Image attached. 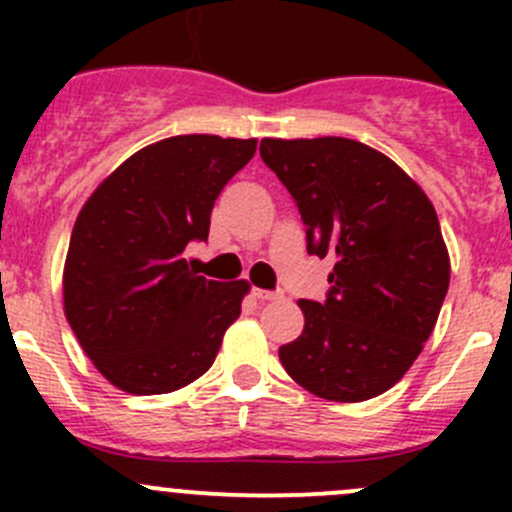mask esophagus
<instances>
[{"label": "esophagus", "instance_id": "obj_1", "mask_svg": "<svg viewBox=\"0 0 512 512\" xmlns=\"http://www.w3.org/2000/svg\"><path fill=\"white\" fill-rule=\"evenodd\" d=\"M252 294H255L260 302H270V299H280L282 297L280 289H252Z\"/></svg>", "mask_w": 512, "mask_h": 512}]
</instances>
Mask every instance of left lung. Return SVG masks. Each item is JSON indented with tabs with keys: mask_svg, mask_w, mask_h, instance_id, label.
<instances>
[{
	"mask_svg": "<svg viewBox=\"0 0 512 512\" xmlns=\"http://www.w3.org/2000/svg\"><path fill=\"white\" fill-rule=\"evenodd\" d=\"M260 156L302 215L309 255L334 257L327 299H299L304 332L280 347L282 366L319 399H374L411 369L446 299L436 210L359 141L265 138Z\"/></svg>",
	"mask_w": 512,
	"mask_h": 512,
	"instance_id": "left-lung-1",
	"label": "left lung"
}]
</instances>
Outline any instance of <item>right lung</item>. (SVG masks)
<instances>
[{"instance_id":"1","label":"right lung","mask_w":512,"mask_h":512,"mask_svg":"<svg viewBox=\"0 0 512 512\" xmlns=\"http://www.w3.org/2000/svg\"><path fill=\"white\" fill-rule=\"evenodd\" d=\"M257 141L175 136L118 165L86 200L64 267V312L96 369L128 394L183 389L213 366L247 282L205 280L185 247Z\"/></svg>"}]
</instances>
